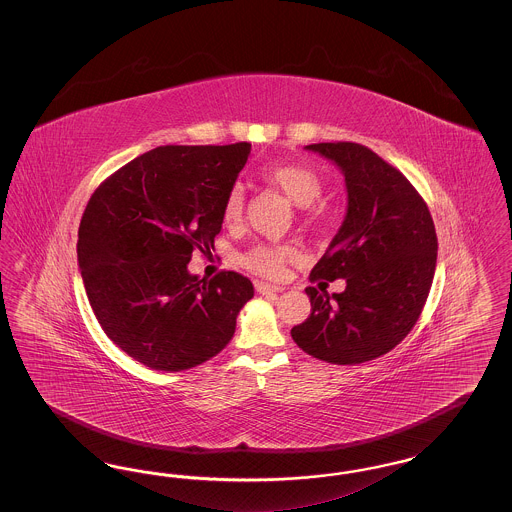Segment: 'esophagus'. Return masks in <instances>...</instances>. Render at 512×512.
I'll use <instances>...</instances> for the list:
<instances>
[{"label":"esophagus","mask_w":512,"mask_h":512,"mask_svg":"<svg viewBox=\"0 0 512 512\" xmlns=\"http://www.w3.org/2000/svg\"><path fill=\"white\" fill-rule=\"evenodd\" d=\"M255 290L261 295H272V293L282 292V288L278 286H270L267 282H255Z\"/></svg>","instance_id":"obj_1"}]
</instances>
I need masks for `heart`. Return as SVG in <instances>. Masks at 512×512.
Listing matches in <instances>:
<instances>
[{"label":"heart","instance_id":"heart-1","mask_svg":"<svg viewBox=\"0 0 512 512\" xmlns=\"http://www.w3.org/2000/svg\"><path fill=\"white\" fill-rule=\"evenodd\" d=\"M263 178L268 184H272L276 190L286 195L293 205L297 207H309L307 213L309 222L324 220L322 211L313 209L311 205L317 203L318 197L324 192V182L315 169L299 163H282L274 165L263 171ZM245 195L244 188L240 184H234L224 197L222 203V220L226 226L238 224L244 217ZM299 257V251L290 244H257L249 247L240 255V263L247 270L267 276L278 278L284 274L286 265Z\"/></svg>","mask_w":512,"mask_h":512}]
</instances>
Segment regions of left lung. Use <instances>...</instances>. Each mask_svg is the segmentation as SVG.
Listing matches in <instances>:
<instances>
[{
	"label": "left lung",
	"instance_id": "left-lung-1",
	"mask_svg": "<svg viewBox=\"0 0 512 512\" xmlns=\"http://www.w3.org/2000/svg\"><path fill=\"white\" fill-rule=\"evenodd\" d=\"M345 176L347 215L309 280L345 278L341 293L309 286L311 317L292 328L305 353L332 365L386 355L413 330L432 288L438 236L413 184L355 142L311 144ZM324 282V284H328Z\"/></svg>",
	"mask_w": 512,
	"mask_h": 512
}]
</instances>
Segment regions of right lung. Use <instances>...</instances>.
Returning a JSON list of instances; mask_svg holds the SVG:
<instances>
[{
  "label": "right lung",
  "instance_id": "add662e5",
  "mask_svg": "<svg viewBox=\"0 0 512 512\" xmlns=\"http://www.w3.org/2000/svg\"><path fill=\"white\" fill-rule=\"evenodd\" d=\"M251 144L161 146L105 178L78 228V265L107 338L153 370L180 372L220 353L253 297L249 278L188 272L211 253L222 203Z\"/></svg>",
  "mask_w": 512,
  "mask_h": 512
}]
</instances>
